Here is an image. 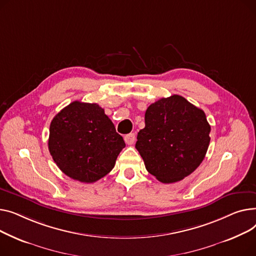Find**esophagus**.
Returning <instances> with one entry per match:
<instances>
[{"label": "esophagus", "mask_w": 256, "mask_h": 256, "mask_svg": "<svg viewBox=\"0 0 256 256\" xmlns=\"http://www.w3.org/2000/svg\"><path fill=\"white\" fill-rule=\"evenodd\" d=\"M124 140H125V142H126L127 144H134V142H135V134H134V133H129V134L125 135Z\"/></svg>", "instance_id": "1"}]
</instances>
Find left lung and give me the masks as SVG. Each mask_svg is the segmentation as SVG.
Returning <instances> with one entry per match:
<instances>
[{"label": "left lung", "mask_w": 256, "mask_h": 256, "mask_svg": "<svg viewBox=\"0 0 256 256\" xmlns=\"http://www.w3.org/2000/svg\"><path fill=\"white\" fill-rule=\"evenodd\" d=\"M135 148L160 182L181 181L202 162L211 126L204 110L180 95L161 98L146 110Z\"/></svg>", "instance_id": "left-lung-1"}]
</instances>
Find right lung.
Returning <instances> with one entry per match:
<instances>
[{"label": "right lung", "mask_w": 256, "mask_h": 256, "mask_svg": "<svg viewBox=\"0 0 256 256\" xmlns=\"http://www.w3.org/2000/svg\"><path fill=\"white\" fill-rule=\"evenodd\" d=\"M125 146L97 103L74 101L50 123L48 150L54 161L66 176L82 183L106 176Z\"/></svg>", "instance_id": "obj_1"}]
</instances>
